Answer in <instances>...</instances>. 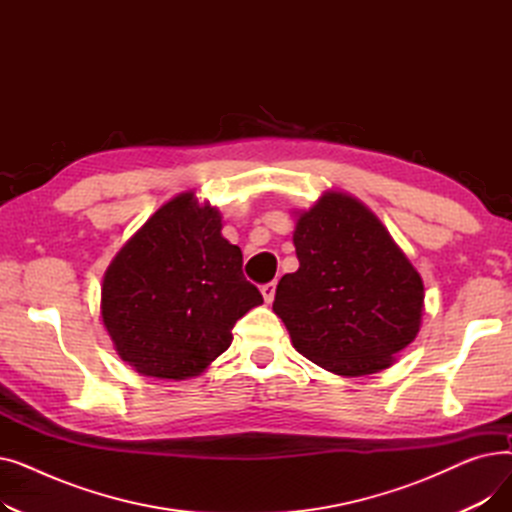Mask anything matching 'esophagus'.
Listing matches in <instances>:
<instances>
[{
    "instance_id": "34e87169",
    "label": "esophagus",
    "mask_w": 512,
    "mask_h": 512,
    "mask_svg": "<svg viewBox=\"0 0 512 512\" xmlns=\"http://www.w3.org/2000/svg\"><path fill=\"white\" fill-rule=\"evenodd\" d=\"M261 294H263L265 303L270 305V303L274 301V297H276V282H267V284H263V286H261Z\"/></svg>"
}]
</instances>
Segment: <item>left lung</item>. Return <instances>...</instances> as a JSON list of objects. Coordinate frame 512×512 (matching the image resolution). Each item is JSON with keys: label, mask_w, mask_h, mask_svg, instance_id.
Returning a JSON list of instances; mask_svg holds the SVG:
<instances>
[{"label": "left lung", "mask_w": 512, "mask_h": 512, "mask_svg": "<svg viewBox=\"0 0 512 512\" xmlns=\"http://www.w3.org/2000/svg\"><path fill=\"white\" fill-rule=\"evenodd\" d=\"M299 270L282 276L274 313L292 346L342 378L388 369L423 319V280L365 203L326 191L294 211Z\"/></svg>", "instance_id": "8db88e82"}]
</instances>
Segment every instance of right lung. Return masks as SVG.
Segmentation results:
<instances>
[{
	"instance_id": "right-lung-1",
	"label": "right lung",
	"mask_w": 512,
	"mask_h": 512,
	"mask_svg": "<svg viewBox=\"0 0 512 512\" xmlns=\"http://www.w3.org/2000/svg\"><path fill=\"white\" fill-rule=\"evenodd\" d=\"M222 213L186 191L161 205L107 265L101 321L116 353L157 380L201 375L232 344L236 321L263 303L222 236Z\"/></svg>"
}]
</instances>
